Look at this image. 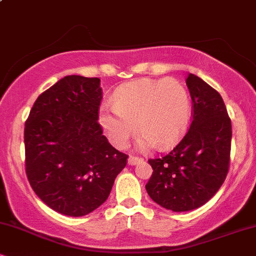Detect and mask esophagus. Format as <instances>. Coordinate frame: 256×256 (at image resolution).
Segmentation results:
<instances>
[{"instance_id":"1","label":"esophagus","mask_w":256,"mask_h":256,"mask_svg":"<svg viewBox=\"0 0 256 256\" xmlns=\"http://www.w3.org/2000/svg\"><path fill=\"white\" fill-rule=\"evenodd\" d=\"M143 158H140V156H134V155H130V158H128V165H137V164L142 162Z\"/></svg>"}]
</instances>
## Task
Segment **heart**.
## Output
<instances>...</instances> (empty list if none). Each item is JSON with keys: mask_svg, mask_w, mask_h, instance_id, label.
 Segmentation results:
<instances>
[{"mask_svg": "<svg viewBox=\"0 0 256 256\" xmlns=\"http://www.w3.org/2000/svg\"><path fill=\"white\" fill-rule=\"evenodd\" d=\"M192 116L189 94L177 79H140L116 91L113 106L102 104L100 122L108 138L124 148L137 130L144 144L160 148L172 144L183 134Z\"/></svg>", "mask_w": 256, "mask_h": 256, "instance_id": "b5f03b06", "label": "heart"}]
</instances>
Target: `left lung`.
<instances>
[{
    "instance_id": "left-lung-1",
    "label": "left lung",
    "mask_w": 256,
    "mask_h": 256,
    "mask_svg": "<svg viewBox=\"0 0 256 256\" xmlns=\"http://www.w3.org/2000/svg\"><path fill=\"white\" fill-rule=\"evenodd\" d=\"M190 128L170 152L149 158L152 174L146 189L152 201L173 212L201 207L216 195L230 167L231 119L222 96L190 73Z\"/></svg>"
}]
</instances>
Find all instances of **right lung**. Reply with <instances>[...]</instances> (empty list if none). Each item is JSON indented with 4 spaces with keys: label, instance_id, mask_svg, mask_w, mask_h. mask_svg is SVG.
Segmentation results:
<instances>
[{
    "label": "right lung",
    "instance_id": "right-lung-1",
    "mask_svg": "<svg viewBox=\"0 0 256 256\" xmlns=\"http://www.w3.org/2000/svg\"><path fill=\"white\" fill-rule=\"evenodd\" d=\"M98 78L66 76L38 96L25 122V171L46 206L86 216L110 196L128 155L116 150L98 122Z\"/></svg>",
    "mask_w": 256,
    "mask_h": 256
}]
</instances>
